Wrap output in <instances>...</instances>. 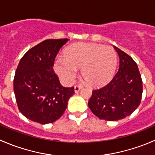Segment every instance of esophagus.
Returning a JSON list of instances; mask_svg holds the SVG:
<instances>
[{"label": "esophagus", "mask_w": 155, "mask_h": 155, "mask_svg": "<svg viewBox=\"0 0 155 155\" xmlns=\"http://www.w3.org/2000/svg\"><path fill=\"white\" fill-rule=\"evenodd\" d=\"M81 88H82V86H80V85H75L74 86L75 92H76V93H77V92L79 91V90H80Z\"/></svg>", "instance_id": "obj_1"}]
</instances>
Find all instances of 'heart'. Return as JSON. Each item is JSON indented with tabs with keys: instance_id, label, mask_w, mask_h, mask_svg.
Listing matches in <instances>:
<instances>
[{
	"instance_id": "1",
	"label": "heart",
	"mask_w": 155,
	"mask_h": 155,
	"mask_svg": "<svg viewBox=\"0 0 155 155\" xmlns=\"http://www.w3.org/2000/svg\"><path fill=\"white\" fill-rule=\"evenodd\" d=\"M118 56L113 48L92 43H76L69 46L64 57L58 56L54 61V70L66 85L74 81L81 68L82 75L92 86L106 85L113 77Z\"/></svg>"
}]
</instances>
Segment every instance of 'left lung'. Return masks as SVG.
Instances as JSON below:
<instances>
[{
	"instance_id": "1",
	"label": "left lung",
	"mask_w": 155,
	"mask_h": 155,
	"mask_svg": "<svg viewBox=\"0 0 155 155\" xmlns=\"http://www.w3.org/2000/svg\"><path fill=\"white\" fill-rule=\"evenodd\" d=\"M119 56V69L109 83L92 91L88 101L91 112L100 119L118 121L131 115L140 106L143 81L137 63L114 46Z\"/></svg>"
}]
</instances>
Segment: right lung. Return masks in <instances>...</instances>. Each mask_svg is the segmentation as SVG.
Listing matches in <instances>:
<instances>
[{
  "mask_svg": "<svg viewBox=\"0 0 155 155\" xmlns=\"http://www.w3.org/2000/svg\"><path fill=\"white\" fill-rule=\"evenodd\" d=\"M68 39L46 40L29 49L20 60L13 80L18 109L42 124L58 119L68 107L74 87L61 85L53 70L54 61Z\"/></svg>",
  "mask_w": 155,
  "mask_h": 155,
  "instance_id": "add662e5",
  "label": "right lung"
}]
</instances>
